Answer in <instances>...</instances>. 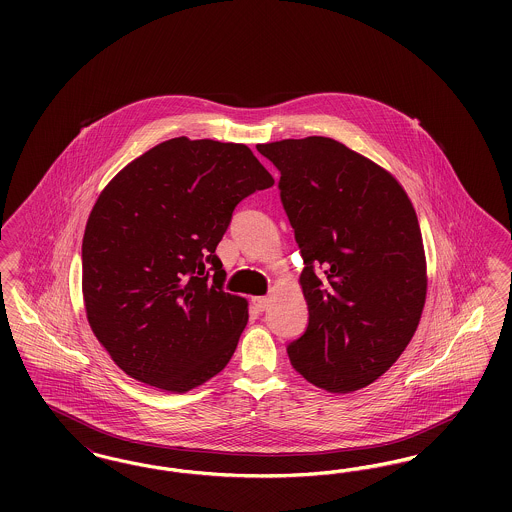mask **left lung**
<instances>
[{"label":"left lung","mask_w":512,"mask_h":512,"mask_svg":"<svg viewBox=\"0 0 512 512\" xmlns=\"http://www.w3.org/2000/svg\"><path fill=\"white\" fill-rule=\"evenodd\" d=\"M272 184L244 144L180 136L99 194L82 240L84 309L130 378L186 393L228 365L249 311L215 249L234 207Z\"/></svg>","instance_id":"obj_1"}]
</instances>
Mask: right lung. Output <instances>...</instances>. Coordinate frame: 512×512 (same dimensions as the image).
I'll return each mask as SVG.
<instances>
[{"label": "right lung", "instance_id": "1", "mask_svg": "<svg viewBox=\"0 0 512 512\" xmlns=\"http://www.w3.org/2000/svg\"><path fill=\"white\" fill-rule=\"evenodd\" d=\"M301 247L305 334L288 347L313 386L351 393L401 357L422 317L426 255L413 203L390 172L332 138L259 149Z\"/></svg>", "mask_w": 512, "mask_h": 512}]
</instances>
